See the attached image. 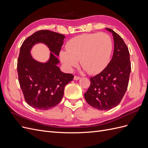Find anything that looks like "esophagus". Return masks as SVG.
<instances>
[{
	"instance_id": "esophagus-1",
	"label": "esophagus",
	"mask_w": 148,
	"mask_h": 148,
	"mask_svg": "<svg viewBox=\"0 0 148 148\" xmlns=\"http://www.w3.org/2000/svg\"><path fill=\"white\" fill-rule=\"evenodd\" d=\"M79 79H80V77H77V76H75V77H74V79L75 80H78Z\"/></svg>"
}]
</instances>
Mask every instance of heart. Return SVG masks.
I'll use <instances>...</instances> for the list:
<instances>
[{
	"instance_id": "obj_1",
	"label": "heart",
	"mask_w": 148,
	"mask_h": 148,
	"mask_svg": "<svg viewBox=\"0 0 148 148\" xmlns=\"http://www.w3.org/2000/svg\"><path fill=\"white\" fill-rule=\"evenodd\" d=\"M112 50L110 37L104 33H85L77 36L66 44V50L60 52L65 69L71 71L79 59L84 70L90 74L101 72L108 64Z\"/></svg>"
}]
</instances>
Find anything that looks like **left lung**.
<instances>
[{"instance_id":"8db88e82","label":"left lung","mask_w":148,"mask_h":148,"mask_svg":"<svg viewBox=\"0 0 148 148\" xmlns=\"http://www.w3.org/2000/svg\"><path fill=\"white\" fill-rule=\"evenodd\" d=\"M114 36L113 57L106 68L91 77V84L84 98L95 108L108 110L118 106L126 92L131 64L128 49L123 39L110 28H106Z\"/></svg>"}]
</instances>
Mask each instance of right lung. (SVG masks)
Segmentation results:
<instances>
[{"mask_svg": "<svg viewBox=\"0 0 148 148\" xmlns=\"http://www.w3.org/2000/svg\"><path fill=\"white\" fill-rule=\"evenodd\" d=\"M65 36L49 30H40L25 40L20 47L17 71L20 88L25 99L34 109L48 110L62 100L65 86L74 76L61 71L57 65ZM43 43L51 52L48 61L42 63L34 60L30 54L36 43Z\"/></svg>", "mask_w": 148, "mask_h": 148, "instance_id": "add662e5", "label": "right lung"}]
</instances>
